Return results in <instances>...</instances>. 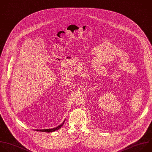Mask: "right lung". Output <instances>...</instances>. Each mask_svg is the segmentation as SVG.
<instances>
[{
	"mask_svg": "<svg viewBox=\"0 0 152 152\" xmlns=\"http://www.w3.org/2000/svg\"><path fill=\"white\" fill-rule=\"evenodd\" d=\"M64 122H63L61 125H59L58 126H57V127H56V128H53V129H37V130H35V131H41V132H53V131H56V130H58V129H60V128H61L62 126H63V125H64Z\"/></svg>",
	"mask_w": 152,
	"mask_h": 152,
	"instance_id": "obj_1",
	"label": "right lung"
}]
</instances>
